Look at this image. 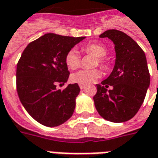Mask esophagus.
<instances>
[{"label":"esophagus","mask_w":158,"mask_h":158,"mask_svg":"<svg viewBox=\"0 0 158 158\" xmlns=\"http://www.w3.org/2000/svg\"><path fill=\"white\" fill-rule=\"evenodd\" d=\"M86 86L85 85H79V88L81 89H84Z\"/></svg>","instance_id":"obj_1"}]
</instances>
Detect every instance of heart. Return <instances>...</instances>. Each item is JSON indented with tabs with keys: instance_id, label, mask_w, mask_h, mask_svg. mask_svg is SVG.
Wrapping results in <instances>:
<instances>
[{
	"instance_id": "obj_1",
	"label": "heart",
	"mask_w": 158,
	"mask_h": 158,
	"mask_svg": "<svg viewBox=\"0 0 158 158\" xmlns=\"http://www.w3.org/2000/svg\"><path fill=\"white\" fill-rule=\"evenodd\" d=\"M84 51L89 52L98 57V63L100 67L104 69H108L110 64L104 57L106 56L108 50L106 47L100 43H89L84 47ZM65 64L70 69H76L81 64V59L78 51L71 49L65 55ZM100 76V70L94 69H81L71 74V81L79 85H89Z\"/></svg>"
}]
</instances>
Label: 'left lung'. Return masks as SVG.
I'll use <instances>...</instances> for the list:
<instances>
[{
	"instance_id": "8db88e82",
	"label": "left lung",
	"mask_w": 158,
	"mask_h": 158,
	"mask_svg": "<svg viewBox=\"0 0 158 158\" xmlns=\"http://www.w3.org/2000/svg\"><path fill=\"white\" fill-rule=\"evenodd\" d=\"M100 37H108L115 44V63L108 78L96 85L94 106L106 121L125 122L137 113L150 85L147 58L138 44L123 31L107 30ZM109 85L113 89L107 91Z\"/></svg>"
}]
</instances>
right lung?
I'll use <instances>...</instances> for the list:
<instances>
[{"label": "right lung", "instance_id": "right-lung-1", "mask_svg": "<svg viewBox=\"0 0 158 158\" xmlns=\"http://www.w3.org/2000/svg\"><path fill=\"white\" fill-rule=\"evenodd\" d=\"M85 37L46 33L27 46L17 65V90L21 102L35 121L48 127L67 121L75 108L78 84L64 90L58 83L67 82L69 71L65 55Z\"/></svg>", "mask_w": 158, "mask_h": 158}]
</instances>
